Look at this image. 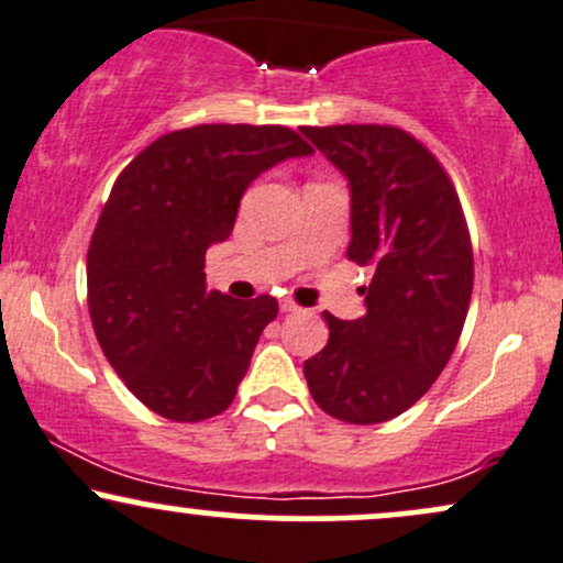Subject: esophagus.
I'll list each match as a JSON object with an SVG mask.
<instances>
[{
    "label": "esophagus",
    "instance_id": "1",
    "mask_svg": "<svg viewBox=\"0 0 563 563\" xmlns=\"http://www.w3.org/2000/svg\"><path fill=\"white\" fill-rule=\"evenodd\" d=\"M280 309H283V312H299V303H296L294 299H283L280 301Z\"/></svg>",
    "mask_w": 563,
    "mask_h": 563
}]
</instances>
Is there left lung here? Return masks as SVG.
I'll return each instance as SVG.
<instances>
[{"label": "left lung", "instance_id": "left-lung-1", "mask_svg": "<svg viewBox=\"0 0 563 563\" xmlns=\"http://www.w3.org/2000/svg\"><path fill=\"white\" fill-rule=\"evenodd\" d=\"M352 187L346 256L373 267L367 312H325L328 344L303 363L320 410L384 423L412 407L450 363L474 290V249L450 174L399 126H301Z\"/></svg>", "mask_w": 563, "mask_h": 563}]
</instances>
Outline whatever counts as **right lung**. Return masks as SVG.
<instances>
[{"label": "right lung", "instance_id": "obj_1", "mask_svg": "<svg viewBox=\"0 0 563 563\" xmlns=\"http://www.w3.org/2000/svg\"><path fill=\"white\" fill-rule=\"evenodd\" d=\"M288 126L200 124L161 134L115 179L87 251V303L126 389L177 423L232 405L275 296L206 288V249L228 241L245 187L277 161L309 156Z\"/></svg>", "mask_w": 563, "mask_h": 563}]
</instances>
